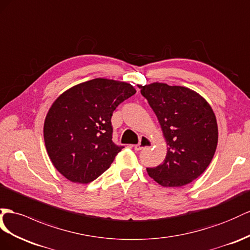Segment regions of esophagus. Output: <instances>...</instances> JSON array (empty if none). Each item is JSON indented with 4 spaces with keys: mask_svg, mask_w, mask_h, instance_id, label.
Wrapping results in <instances>:
<instances>
[{
    "mask_svg": "<svg viewBox=\"0 0 250 250\" xmlns=\"http://www.w3.org/2000/svg\"><path fill=\"white\" fill-rule=\"evenodd\" d=\"M151 146H152L151 139L149 137L143 135V136H140V138H139V143L134 146V149H135L136 151H140V150H144V149H146V148H150Z\"/></svg>",
    "mask_w": 250,
    "mask_h": 250,
    "instance_id": "obj_1",
    "label": "esophagus"
}]
</instances>
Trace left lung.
Instances as JSON below:
<instances>
[{
	"label": "left lung",
	"instance_id": "obj_1",
	"mask_svg": "<svg viewBox=\"0 0 250 250\" xmlns=\"http://www.w3.org/2000/svg\"><path fill=\"white\" fill-rule=\"evenodd\" d=\"M139 88L157 116L168 146L164 163L146 172L164 187L190 184L207 169L215 153L219 132L212 108L185 86L155 82Z\"/></svg>",
	"mask_w": 250,
	"mask_h": 250
}]
</instances>
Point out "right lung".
<instances>
[{
  "label": "right lung",
  "mask_w": 250,
  "mask_h": 250,
  "mask_svg": "<svg viewBox=\"0 0 250 250\" xmlns=\"http://www.w3.org/2000/svg\"><path fill=\"white\" fill-rule=\"evenodd\" d=\"M136 93L129 83L96 78L61 94L44 123L55 168L68 181L88 184L110 168L124 146L113 143V112Z\"/></svg>",
  "instance_id": "add662e5"
}]
</instances>
